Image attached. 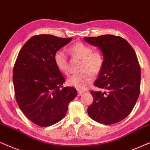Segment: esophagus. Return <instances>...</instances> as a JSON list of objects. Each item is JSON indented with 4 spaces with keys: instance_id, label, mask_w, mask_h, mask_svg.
Listing matches in <instances>:
<instances>
[{
    "instance_id": "34e87169",
    "label": "esophagus",
    "mask_w": 150,
    "mask_h": 150,
    "mask_svg": "<svg viewBox=\"0 0 150 150\" xmlns=\"http://www.w3.org/2000/svg\"><path fill=\"white\" fill-rule=\"evenodd\" d=\"M77 93H77V95H78V96H81L83 94V92L81 91H79V90L77 91Z\"/></svg>"
}]
</instances>
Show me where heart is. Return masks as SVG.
I'll return each mask as SVG.
<instances>
[{"label":"heart","mask_w":150,"mask_h":150,"mask_svg":"<svg viewBox=\"0 0 150 150\" xmlns=\"http://www.w3.org/2000/svg\"><path fill=\"white\" fill-rule=\"evenodd\" d=\"M68 51L72 56L81 59L79 67L81 71L72 75L67 80V84L78 90H85L93 82V75L99 74L102 69L104 64L103 55L100 51H93L90 46L81 42L70 46ZM53 59L59 71L66 75L69 73L68 57L64 51L59 50L55 52Z\"/></svg>","instance_id":"obj_1"}]
</instances>
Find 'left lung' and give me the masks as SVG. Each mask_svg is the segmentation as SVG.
I'll return each mask as SVG.
<instances>
[{
  "label": "left lung",
  "mask_w": 150,
  "mask_h": 150,
  "mask_svg": "<svg viewBox=\"0 0 150 150\" xmlns=\"http://www.w3.org/2000/svg\"><path fill=\"white\" fill-rule=\"evenodd\" d=\"M102 51L104 64L95 82L108 91H91L93 102L88 108L92 119L104 125L122 121L132 110L140 94L141 68L133 48L114 35L84 38Z\"/></svg>",
  "instance_id": "left-lung-1"
}]
</instances>
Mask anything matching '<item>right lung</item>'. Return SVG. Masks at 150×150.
I'll return each mask as SVG.
<instances>
[{
  "label": "right lung",
  "mask_w": 150,
  "mask_h": 150,
  "mask_svg": "<svg viewBox=\"0 0 150 150\" xmlns=\"http://www.w3.org/2000/svg\"><path fill=\"white\" fill-rule=\"evenodd\" d=\"M53 35L31 37L18 55L13 70L15 97L26 117L41 127L61 121L76 89L63 87L62 74L54 63L55 53L71 41Z\"/></svg>",
  "instance_id": "obj_1"
}]
</instances>
